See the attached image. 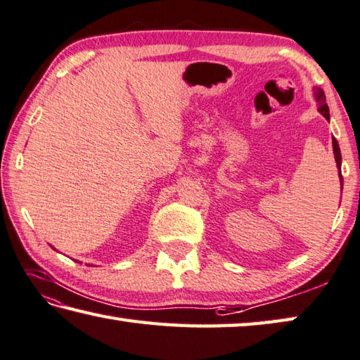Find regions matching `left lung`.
Wrapping results in <instances>:
<instances>
[{"label":"left lung","mask_w":360,"mask_h":360,"mask_svg":"<svg viewBox=\"0 0 360 360\" xmlns=\"http://www.w3.org/2000/svg\"><path fill=\"white\" fill-rule=\"evenodd\" d=\"M315 97L318 101V112L321 113L326 120L329 121V107L326 103V96L324 91L321 88H315ZM332 145H334V154H335V162H337V168H338V174H340V182H342L343 187V176H342V154H340V148H338V141L335 139H332Z\"/></svg>","instance_id":"1"}]
</instances>
